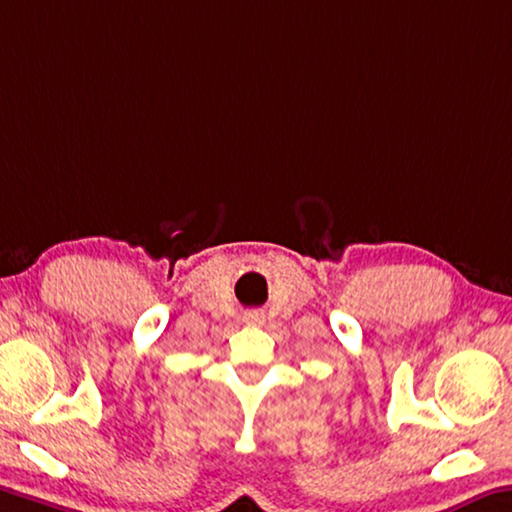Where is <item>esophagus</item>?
Returning a JSON list of instances; mask_svg holds the SVG:
<instances>
[{
    "label": "esophagus",
    "instance_id": "obj_1",
    "mask_svg": "<svg viewBox=\"0 0 512 512\" xmlns=\"http://www.w3.org/2000/svg\"><path fill=\"white\" fill-rule=\"evenodd\" d=\"M246 323H250V326H257V323H262L264 321V316L259 314V312H248L246 314V319H243Z\"/></svg>",
    "mask_w": 512,
    "mask_h": 512
}]
</instances>
